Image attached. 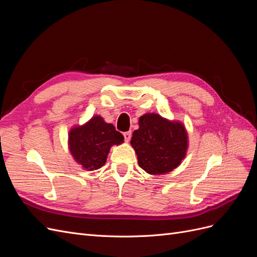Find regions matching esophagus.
Returning a JSON list of instances; mask_svg holds the SVG:
<instances>
[{"mask_svg":"<svg viewBox=\"0 0 257 257\" xmlns=\"http://www.w3.org/2000/svg\"><path fill=\"white\" fill-rule=\"evenodd\" d=\"M123 136H124V139H125V142H130L132 137V132L131 131L125 132V133H123Z\"/></svg>","mask_w":257,"mask_h":257,"instance_id":"34e87169","label":"esophagus"}]
</instances>
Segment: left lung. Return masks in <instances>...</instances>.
<instances>
[{
	"instance_id": "left-lung-1",
	"label": "left lung",
	"mask_w": 257,
	"mask_h": 257,
	"mask_svg": "<svg viewBox=\"0 0 257 257\" xmlns=\"http://www.w3.org/2000/svg\"><path fill=\"white\" fill-rule=\"evenodd\" d=\"M131 145L138 158V165L148 174L172 172L185 157L188 134L183 124L169 122L157 113L139 118V128L134 131Z\"/></svg>"
}]
</instances>
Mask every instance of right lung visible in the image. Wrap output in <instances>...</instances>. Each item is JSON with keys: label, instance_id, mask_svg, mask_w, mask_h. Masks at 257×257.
Returning <instances> with one entry per match:
<instances>
[{"label": "right lung", "instance_id": "right-lung-1", "mask_svg": "<svg viewBox=\"0 0 257 257\" xmlns=\"http://www.w3.org/2000/svg\"><path fill=\"white\" fill-rule=\"evenodd\" d=\"M123 135L115 131L110 123H106L98 115L82 126L74 127L69 132L68 144L74 159L88 170L102 167L112 145H120Z\"/></svg>", "mask_w": 257, "mask_h": 257}]
</instances>
